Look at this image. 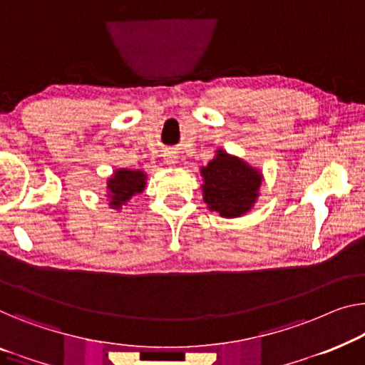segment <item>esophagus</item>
Instances as JSON below:
<instances>
[{
	"label": "esophagus",
	"mask_w": 365,
	"mask_h": 365,
	"mask_svg": "<svg viewBox=\"0 0 365 365\" xmlns=\"http://www.w3.org/2000/svg\"><path fill=\"white\" fill-rule=\"evenodd\" d=\"M164 160H165V164H167V165H175L177 162H178V160H177V155H175V154H172V152H168V154L165 155V159H164Z\"/></svg>",
	"instance_id": "34e87169"
}]
</instances>
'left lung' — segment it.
Here are the masks:
<instances>
[{
  "mask_svg": "<svg viewBox=\"0 0 365 365\" xmlns=\"http://www.w3.org/2000/svg\"><path fill=\"white\" fill-rule=\"evenodd\" d=\"M200 175L203 201L210 211L222 217H239L251 211L264 178L259 168L222 149L200 168Z\"/></svg>",
  "mask_w": 365,
  "mask_h": 365,
  "instance_id": "left-lung-1",
  "label": "left lung"
}]
</instances>
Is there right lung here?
<instances>
[{
    "label": "right lung",
    "instance_id": "add662e5",
    "mask_svg": "<svg viewBox=\"0 0 365 365\" xmlns=\"http://www.w3.org/2000/svg\"><path fill=\"white\" fill-rule=\"evenodd\" d=\"M148 183V175L143 170L116 168L106 182V200L111 210L121 211L123 206L138 193H143Z\"/></svg>",
    "mask_w": 365,
    "mask_h": 365
}]
</instances>
